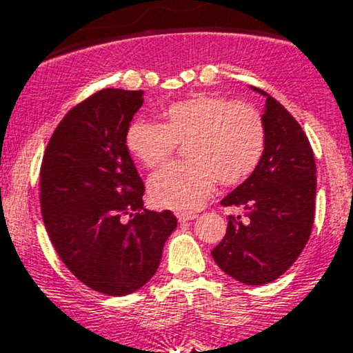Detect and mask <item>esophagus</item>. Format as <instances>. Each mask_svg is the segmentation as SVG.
Segmentation results:
<instances>
[{"mask_svg":"<svg viewBox=\"0 0 353 353\" xmlns=\"http://www.w3.org/2000/svg\"><path fill=\"white\" fill-rule=\"evenodd\" d=\"M197 216L196 214H184V212H179L177 214V219H179V222H188V221H194Z\"/></svg>","mask_w":353,"mask_h":353,"instance_id":"obj_1","label":"esophagus"}]
</instances>
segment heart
Masks as SVG:
<instances>
[{
    "label": "heart",
    "mask_w": 353,
    "mask_h": 353,
    "mask_svg": "<svg viewBox=\"0 0 353 353\" xmlns=\"http://www.w3.org/2000/svg\"><path fill=\"white\" fill-rule=\"evenodd\" d=\"M184 145L188 163H172L154 172L148 189L157 208L190 212L204 204L217 181L242 182L261 161L265 124L261 111L244 101L194 94L169 104L163 124L134 121L125 148L144 168H156Z\"/></svg>",
    "instance_id": "b5f03b06"
}]
</instances>
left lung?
<instances>
[{"label":"left lung","instance_id":"8db88e82","mask_svg":"<svg viewBox=\"0 0 353 353\" xmlns=\"http://www.w3.org/2000/svg\"><path fill=\"white\" fill-rule=\"evenodd\" d=\"M265 98V145L257 168L221 201L245 210L229 217L228 232L212 249L216 264L247 285L279 279L309 241L315 214L317 169L301 124L262 89Z\"/></svg>","mask_w":353,"mask_h":353}]
</instances>
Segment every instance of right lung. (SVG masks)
<instances>
[{
  "label": "right lung",
  "instance_id": "obj_1",
  "mask_svg": "<svg viewBox=\"0 0 353 353\" xmlns=\"http://www.w3.org/2000/svg\"><path fill=\"white\" fill-rule=\"evenodd\" d=\"M143 103V91L89 96L54 129L39 174L44 228L61 261L89 289L114 297L151 281L177 228L171 210L144 209V182L125 148Z\"/></svg>",
  "mask_w": 353,
  "mask_h": 353
}]
</instances>
